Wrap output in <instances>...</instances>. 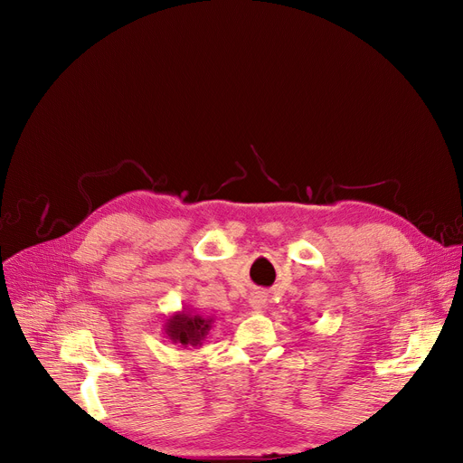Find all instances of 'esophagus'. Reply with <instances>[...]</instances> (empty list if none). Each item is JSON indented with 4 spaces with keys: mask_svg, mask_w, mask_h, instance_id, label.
<instances>
[{
    "mask_svg": "<svg viewBox=\"0 0 463 463\" xmlns=\"http://www.w3.org/2000/svg\"><path fill=\"white\" fill-rule=\"evenodd\" d=\"M266 302H269V297H266L264 290H255V293L250 297V306L253 311H262Z\"/></svg>",
    "mask_w": 463,
    "mask_h": 463,
    "instance_id": "1",
    "label": "esophagus"
}]
</instances>
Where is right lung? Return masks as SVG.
<instances>
[{
    "label": "right lung",
    "mask_w": 463,
    "mask_h": 463,
    "mask_svg": "<svg viewBox=\"0 0 463 463\" xmlns=\"http://www.w3.org/2000/svg\"><path fill=\"white\" fill-rule=\"evenodd\" d=\"M213 317H203L199 313L182 309L170 315L163 330L173 344H180L187 349H197L203 345L208 332L212 330Z\"/></svg>",
    "instance_id": "obj_1"
}]
</instances>
